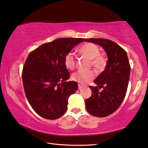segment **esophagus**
<instances>
[{"instance_id":"obj_1","label":"esophagus","mask_w":148,"mask_h":148,"mask_svg":"<svg viewBox=\"0 0 148 148\" xmlns=\"http://www.w3.org/2000/svg\"><path fill=\"white\" fill-rule=\"evenodd\" d=\"M82 88H83V86H82L80 84H78V89L79 90H81Z\"/></svg>"}]
</instances>
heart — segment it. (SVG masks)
<instances>
[{
	"instance_id": "heart-1",
	"label": "heart",
	"mask_w": 148,
	"mask_h": 148,
	"mask_svg": "<svg viewBox=\"0 0 148 148\" xmlns=\"http://www.w3.org/2000/svg\"><path fill=\"white\" fill-rule=\"evenodd\" d=\"M82 55L89 58L90 64L96 69L100 70L105 66L106 64V58L103 54H100V48L93 43H86L82 45L79 50ZM66 67L69 70H73L76 66V56L73 52H68L64 58ZM96 76L94 70L88 71H78L75 72L72 76V80L80 84L84 85L93 80Z\"/></svg>"
}]
</instances>
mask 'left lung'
Returning <instances> with one entry per match:
<instances>
[{"instance_id":"obj_1","label":"left lung","mask_w":148,"mask_h":148,"mask_svg":"<svg viewBox=\"0 0 148 148\" xmlns=\"http://www.w3.org/2000/svg\"><path fill=\"white\" fill-rule=\"evenodd\" d=\"M84 41L100 45L108 56L105 70L97 77L92 86V96L85 101L88 113L96 117H106L120 107L126 94L130 65L126 52L115 42L108 39L90 38ZM103 88L102 91L99 89Z\"/></svg>"}]
</instances>
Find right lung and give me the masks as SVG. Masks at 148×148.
Wrapping results in <instances>:
<instances>
[{
  "label": "right lung",
  "mask_w": 148,
  "mask_h": 148,
  "mask_svg": "<svg viewBox=\"0 0 148 148\" xmlns=\"http://www.w3.org/2000/svg\"><path fill=\"white\" fill-rule=\"evenodd\" d=\"M83 38H60L30 52L23 66L24 90L32 109L42 118L56 120L67 110L68 99L78 90L64 64L66 55Z\"/></svg>",
  "instance_id": "obj_1"
}]
</instances>
